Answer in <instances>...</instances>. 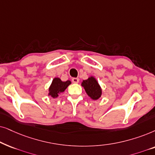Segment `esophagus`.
Returning a JSON list of instances; mask_svg holds the SVG:
<instances>
[{
	"mask_svg": "<svg viewBox=\"0 0 155 155\" xmlns=\"http://www.w3.org/2000/svg\"><path fill=\"white\" fill-rule=\"evenodd\" d=\"M79 78H73V79H72V82L74 84L79 83Z\"/></svg>",
	"mask_w": 155,
	"mask_h": 155,
	"instance_id": "34e87169",
	"label": "esophagus"
}]
</instances>
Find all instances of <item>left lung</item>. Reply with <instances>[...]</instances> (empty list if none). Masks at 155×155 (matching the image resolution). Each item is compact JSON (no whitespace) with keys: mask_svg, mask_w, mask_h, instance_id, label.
Instances as JSON below:
<instances>
[{"mask_svg":"<svg viewBox=\"0 0 155 155\" xmlns=\"http://www.w3.org/2000/svg\"><path fill=\"white\" fill-rule=\"evenodd\" d=\"M81 86L84 88L88 96L93 100H98L101 96V88L94 76H90L88 79L84 80Z\"/></svg>","mask_w":155,"mask_h":155,"instance_id":"8db88e82","label":"left lung"}]
</instances>
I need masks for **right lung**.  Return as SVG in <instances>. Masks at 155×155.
<instances>
[{"label": "right lung", "mask_w": 155, "mask_h": 155, "mask_svg": "<svg viewBox=\"0 0 155 155\" xmlns=\"http://www.w3.org/2000/svg\"><path fill=\"white\" fill-rule=\"evenodd\" d=\"M71 84V82L69 80L67 81H62L59 78H54L49 88L48 95L54 98H57L59 94L64 91L66 88Z\"/></svg>", "instance_id": "right-lung-1"}]
</instances>
